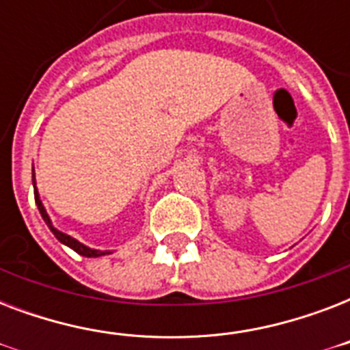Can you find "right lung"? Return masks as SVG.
Here are the masks:
<instances>
[{
    "mask_svg": "<svg viewBox=\"0 0 350 350\" xmlns=\"http://www.w3.org/2000/svg\"><path fill=\"white\" fill-rule=\"evenodd\" d=\"M34 170V169H32ZM32 183H34V200H36V205H38V211H40L41 218L45 219V224L49 225V229L52 230V234L56 236L59 241H62L63 245H67V247H70L72 250H76L78 254L85 256V258H98V256H105V254H111V252H107V250H96V249H90V247H87V245L79 243L78 239H74L72 236H68V234L62 232V230H57L54 225H52L51 218H49V214H46L45 207H43V203H41L40 200V194H38V189H36V180L34 176H32Z\"/></svg>",
    "mask_w": 350,
    "mask_h": 350,
    "instance_id": "obj_1",
    "label": "right lung"
}]
</instances>
